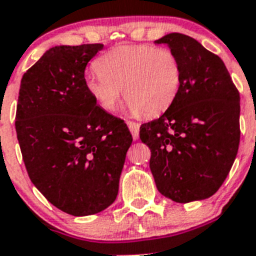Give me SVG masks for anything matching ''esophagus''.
Instances as JSON below:
<instances>
[{"instance_id": "obj_1", "label": "esophagus", "mask_w": 256, "mask_h": 256, "mask_svg": "<svg viewBox=\"0 0 256 256\" xmlns=\"http://www.w3.org/2000/svg\"><path fill=\"white\" fill-rule=\"evenodd\" d=\"M126 126L130 128V133L133 136V140H138V133H140V124L136 123V122L128 120L126 122Z\"/></svg>"}]
</instances>
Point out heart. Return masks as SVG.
I'll use <instances>...</instances> for the list:
<instances>
[{
    "instance_id": "obj_1",
    "label": "heart",
    "mask_w": 256,
    "mask_h": 256,
    "mask_svg": "<svg viewBox=\"0 0 256 256\" xmlns=\"http://www.w3.org/2000/svg\"><path fill=\"white\" fill-rule=\"evenodd\" d=\"M98 73L86 76L84 87L94 102L114 112L123 96L132 114L158 116L177 98L182 64L174 51L151 44H123L97 58Z\"/></svg>"
}]
</instances>
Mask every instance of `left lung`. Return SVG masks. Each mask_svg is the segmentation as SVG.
Listing matches in <instances>:
<instances>
[{"label":"left lung","instance_id":"1","mask_svg":"<svg viewBox=\"0 0 256 256\" xmlns=\"http://www.w3.org/2000/svg\"><path fill=\"white\" fill-rule=\"evenodd\" d=\"M182 64V84L170 108L142 124L150 169L162 195L176 202L210 198L227 178L240 144V94L224 62L192 37L164 36Z\"/></svg>","mask_w":256,"mask_h":256}]
</instances>
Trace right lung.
Instances as JSON below:
<instances>
[{
  "mask_svg": "<svg viewBox=\"0 0 256 256\" xmlns=\"http://www.w3.org/2000/svg\"><path fill=\"white\" fill-rule=\"evenodd\" d=\"M102 47L50 48L24 73L18 98L15 128L29 178L54 206L74 216L114 202L133 140L124 120L86 91V66Z\"/></svg>",
  "mask_w": 256,
  "mask_h": 256,
  "instance_id": "right-lung-1",
  "label": "right lung"
}]
</instances>
